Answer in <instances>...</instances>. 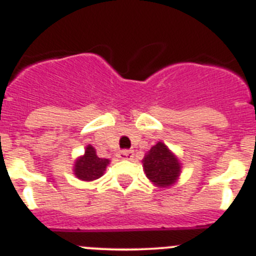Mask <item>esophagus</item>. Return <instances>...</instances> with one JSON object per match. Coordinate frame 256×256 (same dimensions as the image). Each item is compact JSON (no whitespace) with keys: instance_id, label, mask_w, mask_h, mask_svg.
<instances>
[{"instance_id":"esophagus-1","label":"esophagus","mask_w":256,"mask_h":256,"mask_svg":"<svg viewBox=\"0 0 256 256\" xmlns=\"http://www.w3.org/2000/svg\"><path fill=\"white\" fill-rule=\"evenodd\" d=\"M133 156H134V151L133 150H122L120 152H119V158H120V159L132 160Z\"/></svg>"}]
</instances>
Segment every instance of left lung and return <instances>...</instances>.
<instances>
[{
    "instance_id": "obj_1",
    "label": "left lung",
    "mask_w": 256,
    "mask_h": 256,
    "mask_svg": "<svg viewBox=\"0 0 256 256\" xmlns=\"http://www.w3.org/2000/svg\"><path fill=\"white\" fill-rule=\"evenodd\" d=\"M142 162L146 177L156 186H170L180 176V165L178 159L162 142H158L151 148Z\"/></svg>"
}]
</instances>
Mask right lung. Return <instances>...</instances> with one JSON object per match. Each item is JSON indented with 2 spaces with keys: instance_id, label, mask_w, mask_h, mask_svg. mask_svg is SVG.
<instances>
[{
  "instance_id": "1",
  "label": "right lung",
  "mask_w": 256,
  "mask_h": 256,
  "mask_svg": "<svg viewBox=\"0 0 256 256\" xmlns=\"http://www.w3.org/2000/svg\"><path fill=\"white\" fill-rule=\"evenodd\" d=\"M108 164V159H102L96 155V150L88 144L84 155L79 158L74 166V173L82 180H94L100 178Z\"/></svg>"
}]
</instances>
